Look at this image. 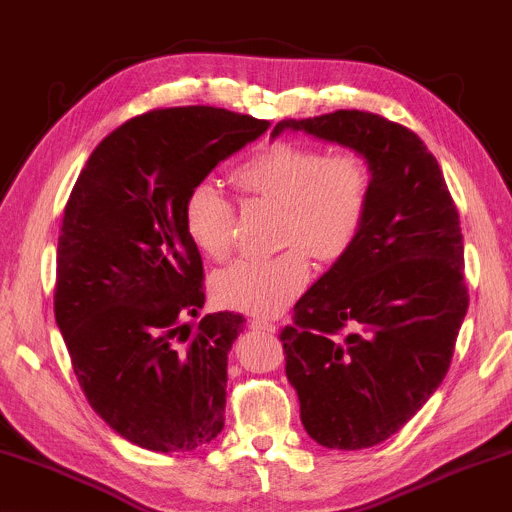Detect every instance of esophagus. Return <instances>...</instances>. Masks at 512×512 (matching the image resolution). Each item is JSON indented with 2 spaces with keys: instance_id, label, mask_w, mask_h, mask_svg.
Instances as JSON below:
<instances>
[{
  "instance_id": "34e87169",
  "label": "esophagus",
  "mask_w": 512,
  "mask_h": 512,
  "mask_svg": "<svg viewBox=\"0 0 512 512\" xmlns=\"http://www.w3.org/2000/svg\"><path fill=\"white\" fill-rule=\"evenodd\" d=\"M251 327L257 329V331H268V334H275V331H277V325L268 323L266 318H253L251 320Z\"/></svg>"
}]
</instances>
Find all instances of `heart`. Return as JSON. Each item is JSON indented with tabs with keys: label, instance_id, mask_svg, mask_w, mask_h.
<instances>
[{
	"label": "heart",
	"instance_id": "obj_1",
	"mask_svg": "<svg viewBox=\"0 0 512 512\" xmlns=\"http://www.w3.org/2000/svg\"><path fill=\"white\" fill-rule=\"evenodd\" d=\"M244 192L283 207L281 244H301L318 259H338L358 240L371 202V168L362 154H325L316 146L277 141L255 152L235 172ZM235 211L211 178L189 187L185 233L202 255L220 259L233 242ZM301 246L275 257H242L211 279L220 307L259 316L279 314L310 281Z\"/></svg>",
	"mask_w": 512,
	"mask_h": 512
}]
</instances>
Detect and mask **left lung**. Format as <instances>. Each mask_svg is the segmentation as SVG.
<instances>
[{"label":"left lung","mask_w":512,"mask_h":512,"mask_svg":"<svg viewBox=\"0 0 512 512\" xmlns=\"http://www.w3.org/2000/svg\"><path fill=\"white\" fill-rule=\"evenodd\" d=\"M362 154L371 202L358 240L294 305L281 331L305 432L355 451L397 434L445 379L469 307L465 242L438 161L395 122L364 111L283 120Z\"/></svg>","instance_id":"obj_1"}]
</instances>
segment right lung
<instances>
[{"instance_id": "1", "label": "right lung", "mask_w": 512, "mask_h": 512, "mask_svg": "<svg viewBox=\"0 0 512 512\" xmlns=\"http://www.w3.org/2000/svg\"><path fill=\"white\" fill-rule=\"evenodd\" d=\"M270 122L213 106L150 111L91 152L65 207L54 314L91 408L126 441L192 451L224 427L227 362L246 318L205 305L183 227L194 183Z\"/></svg>"}]
</instances>
